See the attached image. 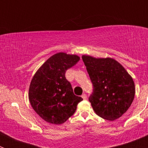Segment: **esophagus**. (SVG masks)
Here are the masks:
<instances>
[{"label": "esophagus", "mask_w": 148, "mask_h": 148, "mask_svg": "<svg viewBox=\"0 0 148 148\" xmlns=\"http://www.w3.org/2000/svg\"><path fill=\"white\" fill-rule=\"evenodd\" d=\"M82 99H87V95H86L85 93L82 94Z\"/></svg>", "instance_id": "esophagus-1"}]
</instances>
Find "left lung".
Here are the masks:
<instances>
[{
	"mask_svg": "<svg viewBox=\"0 0 148 148\" xmlns=\"http://www.w3.org/2000/svg\"><path fill=\"white\" fill-rule=\"evenodd\" d=\"M93 86L89 101L99 116L108 121L120 118L130 108L135 95V84L124 66L111 58L83 55Z\"/></svg>",
	"mask_w": 148,
	"mask_h": 148,
	"instance_id": "obj_1",
	"label": "left lung"
}]
</instances>
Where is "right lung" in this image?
<instances>
[{"label": "right lung", "mask_w": 148, "mask_h": 148, "mask_svg": "<svg viewBox=\"0 0 148 148\" xmlns=\"http://www.w3.org/2000/svg\"><path fill=\"white\" fill-rule=\"evenodd\" d=\"M80 60L76 55L58 53L48 58L30 82L29 100L40 118L53 125L64 123L83 100L74 95L65 73Z\"/></svg>", "instance_id": "add662e5"}]
</instances>
